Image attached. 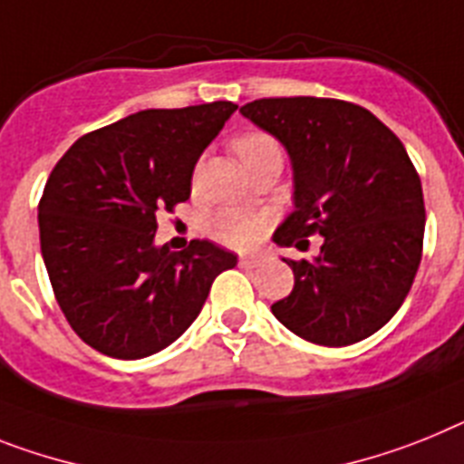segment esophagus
<instances>
[{
	"label": "esophagus",
	"mask_w": 464,
	"mask_h": 464,
	"mask_svg": "<svg viewBox=\"0 0 464 464\" xmlns=\"http://www.w3.org/2000/svg\"><path fill=\"white\" fill-rule=\"evenodd\" d=\"M238 264L243 268H256L259 264H262V259H259V256H240Z\"/></svg>",
	"instance_id": "1"
}]
</instances>
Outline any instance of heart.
Returning <instances> with one entry per match:
<instances>
[{"label": "heart", "instance_id": "obj_1", "mask_svg": "<svg viewBox=\"0 0 464 464\" xmlns=\"http://www.w3.org/2000/svg\"><path fill=\"white\" fill-rule=\"evenodd\" d=\"M233 150H236V155L243 160L245 165L247 160L266 153V150H278V146H276L271 136L259 134V131H247V134H240L233 141ZM262 217L238 212V209H226V212L214 217V233L224 243L233 245V247H250V245H255L259 236H262Z\"/></svg>", "mask_w": 464, "mask_h": 464}]
</instances>
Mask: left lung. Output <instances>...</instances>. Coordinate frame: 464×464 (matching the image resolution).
Masks as SVG:
<instances>
[{
    "instance_id": "1",
    "label": "left lung",
    "mask_w": 464,
    "mask_h": 464,
    "mask_svg": "<svg viewBox=\"0 0 464 464\" xmlns=\"http://www.w3.org/2000/svg\"><path fill=\"white\" fill-rule=\"evenodd\" d=\"M243 118L278 139L292 165V209L276 228L283 247L321 252L283 259L295 287L271 306L287 330L323 346L371 337L411 292L422 259L420 177L394 131L337 99H259Z\"/></svg>"
}]
</instances>
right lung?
I'll return each mask as SVG.
<instances>
[{
  "label": "right lung",
  "mask_w": 464,
  "mask_h": 464,
  "mask_svg": "<svg viewBox=\"0 0 464 464\" xmlns=\"http://www.w3.org/2000/svg\"><path fill=\"white\" fill-rule=\"evenodd\" d=\"M231 101L150 108L77 139L44 186L42 256L70 328L96 352L146 358L198 318L214 278L238 264L209 240L155 245L158 209L190 198L202 150L236 112Z\"/></svg>",
  "instance_id": "add662e5"
}]
</instances>
